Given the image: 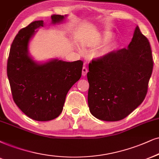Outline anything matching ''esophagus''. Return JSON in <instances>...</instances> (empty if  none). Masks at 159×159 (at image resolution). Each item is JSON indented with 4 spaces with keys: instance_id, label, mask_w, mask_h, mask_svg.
Masks as SVG:
<instances>
[{
    "instance_id": "obj_1",
    "label": "esophagus",
    "mask_w": 159,
    "mask_h": 159,
    "mask_svg": "<svg viewBox=\"0 0 159 159\" xmlns=\"http://www.w3.org/2000/svg\"><path fill=\"white\" fill-rule=\"evenodd\" d=\"M84 65H85V63H84ZM87 72H88L87 68H86V67H85V66H84L83 68H82V75L86 76V73H87Z\"/></svg>"
}]
</instances>
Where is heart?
I'll return each mask as SVG.
<instances>
[{
  "instance_id": "heart-1",
  "label": "heart",
  "mask_w": 159,
  "mask_h": 159,
  "mask_svg": "<svg viewBox=\"0 0 159 159\" xmlns=\"http://www.w3.org/2000/svg\"><path fill=\"white\" fill-rule=\"evenodd\" d=\"M108 37V35L106 34H104L103 36V37H102L101 39H100V40H99V41L97 42V43H94L92 45H94V46L98 45L100 43H101V42L104 41V40L107 39ZM111 48H106V49L104 50V51H103V52H101V53H100V56H104V55H106V54H107V53H108V52L111 51Z\"/></svg>"
}]
</instances>
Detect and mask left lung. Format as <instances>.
I'll return each instance as SVG.
<instances>
[{
  "instance_id": "8db88e82",
  "label": "left lung",
  "mask_w": 159,
  "mask_h": 159,
  "mask_svg": "<svg viewBox=\"0 0 159 159\" xmlns=\"http://www.w3.org/2000/svg\"><path fill=\"white\" fill-rule=\"evenodd\" d=\"M152 67L150 43L136 26L127 49L111 52L89 63L90 113L108 122L129 115L145 98Z\"/></svg>"
}]
</instances>
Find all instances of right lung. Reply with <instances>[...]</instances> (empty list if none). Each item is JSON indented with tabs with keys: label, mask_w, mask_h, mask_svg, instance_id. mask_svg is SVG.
Masks as SVG:
<instances>
[{
	"label": "right lung",
	"mask_w": 159,
	"mask_h": 159,
	"mask_svg": "<svg viewBox=\"0 0 159 159\" xmlns=\"http://www.w3.org/2000/svg\"><path fill=\"white\" fill-rule=\"evenodd\" d=\"M67 15L51 16L53 25L65 21ZM43 20L32 22L18 32L10 48L7 75L13 100L25 115L37 121H49L63 110L70 88L81 78L83 61L69 62L52 59L34 60L29 43Z\"/></svg>",
	"instance_id": "right-lung-1"
}]
</instances>
